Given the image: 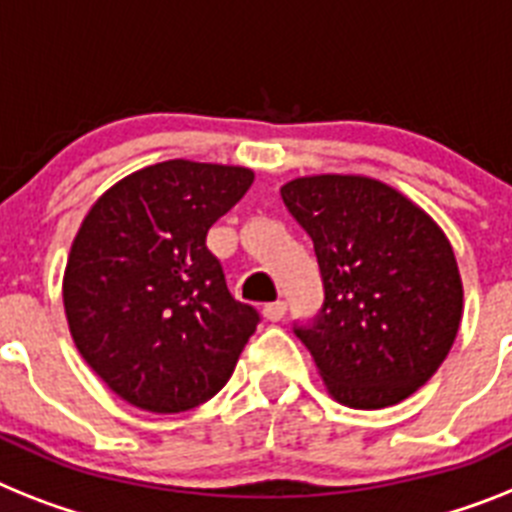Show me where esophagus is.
I'll return each mask as SVG.
<instances>
[{
    "label": "esophagus",
    "instance_id": "obj_1",
    "mask_svg": "<svg viewBox=\"0 0 512 512\" xmlns=\"http://www.w3.org/2000/svg\"><path fill=\"white\" fill-rule=\"evenodd\" d=\"M285 311H287L285 301L266 303V306H264V319H266V322H280L282 316H285Z\"/></svg>",
    "mask_w": 512,
    "mask_h": 512
}]
</instances>
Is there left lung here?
Returning <instances> with one entry per match:
<instances>
[{"instance_id":"1","label":"left lung","mask_w":512,"mask_h":512,"mask_svg":"<svg viewBox=\"0 0 512 512\" xmlns=\"http://www.w3.org/2000/svg\"><path fill=\"white\" fill-rule=\"evenodd\" d=\"M282 201L314 240L324 306L295 335L337 403L361 411L411 398L442 366L463 316L445 232L400 190L363 175H311Z\"/></svg>"}]
</instances>
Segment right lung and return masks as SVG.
<instances>
[{
	"mask_svg": "<svg viewBox=\"0 0 512 512\" xmlns=\"http://www.w3.org/2000/svg\"><path fill=\"white\" fill-rule=\"evenodd\" d=\"M248 167L170 162L122 177L91 206L67 256L75 348L114 395L151 413L214 398L259 314L227 290L209 227L246 196Z\"/></svg>",
	"mask_w": 512,
	"mask_h": 512,
	"instance_id": "obj_1",
	"label": "right lung"
}]
</instances>
